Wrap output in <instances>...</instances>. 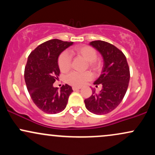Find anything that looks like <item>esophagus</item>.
<instances>
[{
    "label": "esophagus",
    "instance_id": "esophagus-1",
    "mask_svg": "<svg viewBox=\"0 0 155 155\" xmlns=\"http://www.w3.org/2000/svg\"><path fill=\"white\" fill-rule=\"evenodd\" d=\"M72 89H73V90H74V91H76V90H80L81 87H73Z\"/></svg>",
    "mask_w": 155,
    "mask_h": 155
}]
</instances>
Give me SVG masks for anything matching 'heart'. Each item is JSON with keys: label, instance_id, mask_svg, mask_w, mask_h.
<instances>
[{"label": "heart", "instance_id": "heart-1", "mask_svg": "<svg viewBox=\"0 0 155 155\" xmlns=\"http://www.w3.org/2000/svg\"><path fill=\"white\" fill-rule=\"evenodd\" d=\"M70 53L79 57L87 61V65L90 69L97 72L100 71L101 63L97 60V53L93 48L89 46H78L74 47ZM58 66L62 72L68 71L71 68V58L67 52H63L58 58ZM92 74L89 71L84 73L71 72L66 76V82L74 87H81L87 81L91 79Z\"/></svg>", "mask_w": 155, "mask_h": 155}]
</instances>
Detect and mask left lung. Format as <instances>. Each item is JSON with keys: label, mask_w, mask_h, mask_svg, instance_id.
I'll use <instances>...</instances> for the list:
<instances>
[{"label": "left lung", "mask_w": 155, "mask_h": 155, "mask_svg": "<svg viewBox=\"0 0 155 155\" xmlns=\"http://www.w3.org/2000/svg\"><path fill=\"white\" fill-rule=\"evenodd\" d=\"M104 58V68L94 84L102 86L100 93L92 94L85 99L87 109L97 115L106 114L115 109L123 99L130 81V68L126 57L113 44L104 41L90 43Z\"/></svg>", "instance_id": "8db88e82"}]
</instances>
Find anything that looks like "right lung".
<instances>
[{
  "mask_svg": "<svg viewBox=\"0 0 155 155\" xmlns=\"http://www.w3.org/2000/svg\"><path fill=\"white\" fill-rule=\"evenodd\" d=\"M73 42L51 39L38 46L28 56L25 80L27 89L35 106L47 114H58L66 107L73 92L69 85L58 90L53 84L60 75L58 57Z\"/></svg>",
  "mask_w": 155,
  "mask_h": 155,
  "instance_id": "add662e5",
  "label": "right lung"
}]
</instances>
